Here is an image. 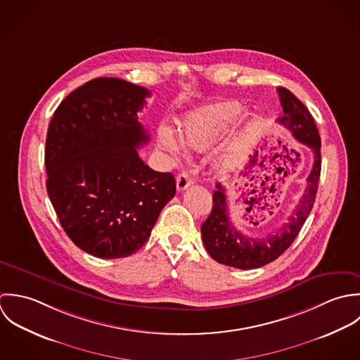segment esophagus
Returning <instances> with one entry per match:
<instances>
[{"label":"esophagus","instance_id":"34e87169","mask_svg":"<svg viewBox=\"0 0 360 360\" xmlns=\"http://www.w3.org/2000/svg\"><path fill=\"white\" fill-rule=\"evenodd\" d=\"M192 184H193V179L191 178V175H189L188 172H182V174H179V175L176 176V189H178L179 192L185 191V189L189 188Z\"/></svg>","mask_w":360,"mask_h":360}]
</instances>
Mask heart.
I'll return each instance as SVG.
<instances>
[{
	"mask_svg": "<svg viewBox=\"0 0 360 360\" xmlns=\"http://www.w3.org/2000/svg\"><path fill=\"white\" fill-rule=\"evenodd\" d=\"M243 111V105L236 100H224L203 105L189 114L179 122V132L184 144L189 148L205 151L216 143L218 138L235 122ZM158 143L162 150L172 155L181 154V147L174 136L162 131L160 132ZM242 153L240 143L232 144L218 161L221 171H231Z\"/></svg>",
	"mask_w": 360,
	"mask_h": 360,
	"instance_id": "obj_1",
	"label": "heart"
}]
</instances>
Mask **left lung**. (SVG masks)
Listing matches in <instances>:
<instances>
[{
  "label": "left lung",
  "mask_w": 360,
  "mask_h": 360,
  "mask_svg": "<svg viewBox=\"0 0 360 360\" xmlns=\"http://www.w3.org/2000/svg\"><path fill=\"white\" fill-rule=\"evenodd\" d=\"M283 115L278 122L290 131L293 138L307 146L313 153V167L307 176V186L299 205L274 233L264 238H250L238 231L229 218L226 191L217 184L213 193V209L202 224V238L209 255L221 264L252 270L266 266L278 259L297 236L314 205L320 171L321 141L314 120L303 103L285 87H278Z\"/></svg>",
  "instance_id": "1"
}]
</instances>
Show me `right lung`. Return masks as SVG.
Returning <instances> with one entry per match:
<instances>
[{"mask_svg":"<svg viewBox=\"0 0 360 360\" xmlns=\"http://www.w3.org/2000/svg\"><path fill=\"white\" fill-rule=\"evenodd\" d=\"M150 91L97 77L56 110L46 139L47 193L67 235L86 253L120 259L138 252L175 196L171 172L146 165L138 112Z\"/></svg>","mask_w":360,"mask_h":360,"instance_id":"1","label":"right lung"}]
</instances>
